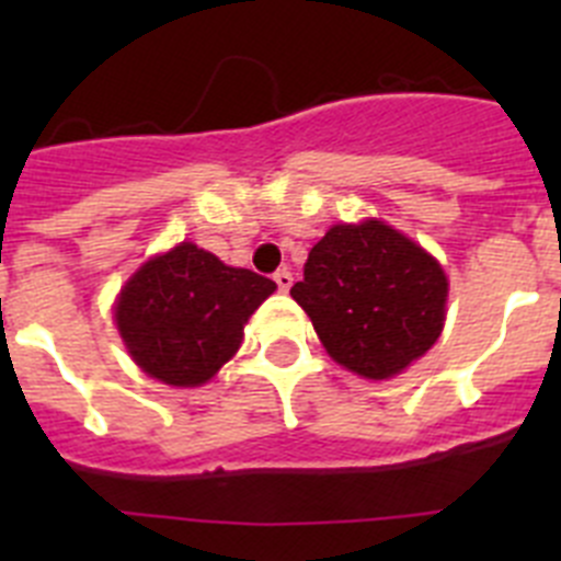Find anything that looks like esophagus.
Instances as JSON below:
<instances>
[{"label":"esophagus","mask_w":561,"mask_h":561,"mask_svg":"<svg viewBox=\"0 0 561 561\" xmlns=\"http://www.w3.org/2000/svg\"><path fill=\"white\" fill-rule=\"evenodd\" d=\"M275 284L280 291H289L291 289V272L289 270H277L275 272Z\"/></svg>","instance_id":"obj_1"}]
</instances>
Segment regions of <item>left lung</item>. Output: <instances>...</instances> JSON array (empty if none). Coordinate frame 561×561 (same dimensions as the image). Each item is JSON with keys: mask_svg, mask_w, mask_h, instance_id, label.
I'll return each instance as SVG.
<instances>
[{"mask_svg": "<svg viewBox=\"0 0 561 561\" xmlns=\"http://www.w3.org/2000/svg\"><path fill=\"white\" fill-rule=\"evenodd\" d=\"M447 295L438 261L376 219L331 227L291 286L331 359L365 379H390L433 348Z\"/></svg>", "mask_w": 561, "mask_h": 561, "instance_id": "obj_1", "label": "left lung"}]
</instances>
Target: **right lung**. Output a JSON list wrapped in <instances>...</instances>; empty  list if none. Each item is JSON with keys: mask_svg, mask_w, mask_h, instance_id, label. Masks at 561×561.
<instances>
[{"mask_svg": "<svg viewBox=\"0 0 561 561\" xmlns=\"http://www.w3.org/2000/svg\"><path fill=\"white\" fill-rule=\"evenodd\" d=\"M275 289L270 277L182 241L128 277L114 323L142 374L196 388L236 356L247 320Z\"/></svg>", "mask_w": 561, "mask_h": 561, "instance_id": "right-lung-1", "label": "right lung"}]
</instances>
